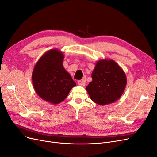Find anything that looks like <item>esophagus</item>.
<instances>
[{
    "mask_svg": "<svg viewBox=\"0 0 157 157\" xmlns=\"http://www.w3.org/2000/svg\"><path fill=\"white\" fill-rule=\"evenodd\" d=\"M85 82H86V81H85V79L78 80V82H77L78 84L80 85V86H85Z\"/></svg>",
    "mask_w": 157,
    "mask_h": 157,
    "instance_id": "obj_1",
    "label": "esophagus"
}]
</instances>
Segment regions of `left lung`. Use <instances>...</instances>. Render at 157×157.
Listing matches in <instances>:
<instances>
[{"mask_svg": "<svg viewBox=\"0 0 157 157\" xmlns=\"http://www.w3.org/2000/svg\"><path fill=\"white\" fill-rule=\"evenodd\" d=\"M92 78V82L86 89L90 99L99 105L117 101L124 92L127 84L124 71L113 59L98 61Z\"/></svg>", "mask_w": 157, "mask_h": 157, "instance_id": "left-lung-1", "label": "left lung"}]
</instances>
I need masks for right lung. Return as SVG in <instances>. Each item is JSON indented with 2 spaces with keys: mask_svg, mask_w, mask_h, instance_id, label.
Wrapping results in <instances>:
<instances>
[{
  "mask_svg": "<svg viewBox=\"0 0 157 157\" xmlns=\"http://www.w3.org/2000/svg\"><path fill=\"white\" fill-rule=\"evenodd\" d=\"M63 59L64 54L60 50L51 49L38 60L32 73L33 87L38 96L54 105L62 102L76 86L63 67Z\"/></svg>",
  "mask_w": 157,
  "mask_h": 157,
  "instance_id": "add662e5",
  "label": "right lung"
}]
</instances>
